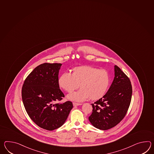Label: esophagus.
<instances>
[{"label": "esophagus", "mask_w": 154, "mask_h": 154, "mask_svg": "<svg viewBox=\"0 0 154 154\" xmlns=\"http://www.w3.org/2000/svg\"><path fill=\"white\" fill-rule=\"evenodd\" d=\"M73 106H81L82 105V103H73Z\"/></svg>", "instance_id": "1"}]
</instances>
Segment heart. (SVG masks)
Listing matches in <instances>:
<instances>
[{
	"label": "heart",
	"instance_id": "b5f03b06",
	"mask_svg": "<svg viewBox=\"0 0 154 154\" xmlns=\"http://www.w3.org/2000/svg\"><path fill=\"white\" fill-rule=\"evenodd\" d=\"M110 82L109 73L104 69L82 66L73 69L72 74L69 72L62 73L58 80L59 86L67 92H72L67 98L74 101L82 102L88 98L98 100L106 93Z\"/></svg>",
	"mask_w": 154,
	"mask_h": 154
}]
</instances>
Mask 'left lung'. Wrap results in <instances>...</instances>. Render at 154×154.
I'll use <instances>...</instances> for the list:
<instances>
[{
    "label": "left lung",
    "mask_w": 154,
    "mask_h": 154,
    "mask_svg": "<svg viewBox=\"0 0 154 154\" xmlns=\"http://www.w3.org/2000/svg\"><path fill=\"white\" fill-rule=\"evenodd\" d=\"M115 77L109 89L103 98L92 104L89 122L96 128L106 130L112 128L122 120L130 106L132 86L130 79L117 66Z\"/></svg>",
    "instance_id": "left-lung-1"
}]
</instances>
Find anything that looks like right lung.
I'll list each match as a JSON object with an SVG mask.
<instances>
[{
  "label": "right lung",
  "mask_w": 154,
  "mask_h": 154,
  "mask_svg": "<svg viewBox=\"0 0 154 154\" xmlns=\"http://www.w3.org/2000/svg\"><path fill=\"white\" fill-rule=\"evenodd\" d=\"M61 63H44L37 66L25 79L21 96L24 107L38 127L53 130L61 127L73 108L72 103H56L65 97L58 85Z\"/></svg>",
  "instance_id": "right-lung-1"
}]
</instances>
